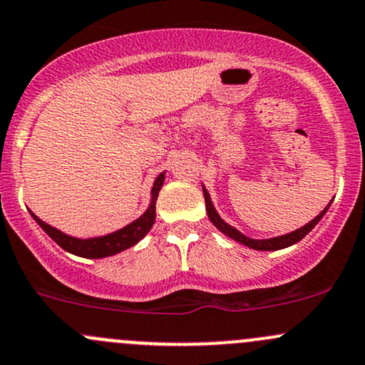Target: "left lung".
Listing matches in <instances>:
<instances>
[{
	"instance_id": "1",
	"label": "left lung",
	"mask_w": 365,
	"mask_h": 365,
	"mask_svg": "<svg viewBox=\"0 0 365 365\" xmlns=\"http://www.w3.org/2000/svg\"><path fill=\"white\" fill-rule=\"evenodd\" d=\"M202 194H205L206 213H208V218H210V220H212V224L215 225V227H217L222 234H225V236L231 237V240L236 241V243H241V245H245V247L252 248V250H260V252L282 250V248L292 247V245L299 243V241H301L302 237H304L306 234L312 231L314 225H317L318 222L322 220V217H324V215L327 213L329 206H331V205L325 206L324 212L318 213L312 222H308V224H306V225H302V227L297 229V231H292V232H289V234H283V236L269 237V240H253V237L245 236V234L237 231L236 227H232V225H229L227 222L222 220V217L217 213V210H215V206H213V202H212V197H210V192H208V190H206L205 185H202Z\"/></svg>"
}]
</instances>
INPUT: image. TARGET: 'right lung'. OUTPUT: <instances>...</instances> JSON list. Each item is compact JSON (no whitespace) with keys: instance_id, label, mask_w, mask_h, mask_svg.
Instances as JSON below:
<instances>
[{"instance_id":"1","label":"right lung","mask_w":365,"mask_h":365,"mask_svg":"<svg viewBox=\"0 0 365 365\" xmlns=\"http://www.w3.org/2000/svg\"><path fill=\"white\" fill-rule=\"evenodd\" d=\"M164 176L166 173H160L159 176L155 178L152 187V199H150V205H148L147 212L141 215L140 218L128 224L125 227L118 229V231L105 234V236H96V237H75L70 236V234H64L59 229L52 227V225L45 224L43 220L36 217L33 212H31V217L36 220V224L43 229L48 236L59 245L63 250L73 253V255H78V257H86V259H103V257H112L115 253H120L128 248L134 247L140 240H143L147 236L148 231L152 229L153 222H155V201H157V195H159L160 187L164 183Z\"/></svg>"}]
</instances>
